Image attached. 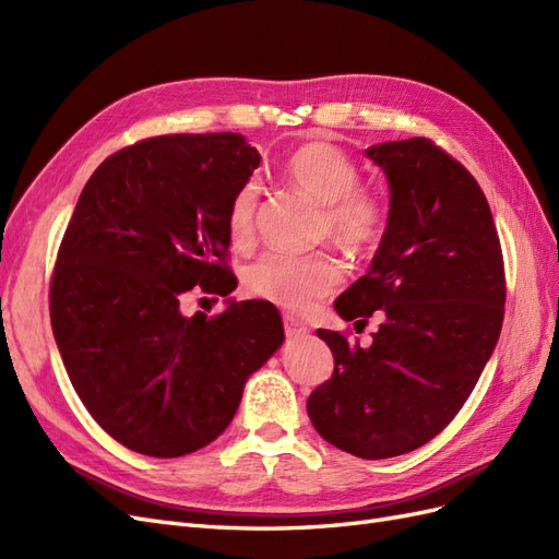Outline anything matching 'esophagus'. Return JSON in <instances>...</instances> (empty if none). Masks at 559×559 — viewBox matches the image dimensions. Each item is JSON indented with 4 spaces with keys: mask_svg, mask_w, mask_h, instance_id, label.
Instances as JSON below:
<instances>
[{
    "mask_svg": "<svg viewBox=\"0 0 559 559\" xmlns=\"http://www.w3.org/2000/svg\"><path fill=\"white\" fill-rule=\"evenodd\" d=\"M284 331H286V335L294 337V341H298V337H306L310 333V329L294 314H284Z\"/></svg>",
    "mask_w": 559,
    "mask_h": 559,
    "instance_id": "34e87169",
    "label": "esophagus"
}]
</instances>
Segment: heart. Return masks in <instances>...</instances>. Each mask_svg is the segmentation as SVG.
<instances>
[{
  "mask_svg": "<svg viewBox=\"0 0 559 559\" xmlns=\"http://www.w3.org/2000/svg\"><path fill=\"white\" fill-rule=\"evenodd\" d=\"M286 181L319 205V235L349 253H364L382 238L386 207L373 193L359 191V167L326 142L300 146L284 165ZM259 186L249 181L233 195L226 228L233 245L247 247L257 233ZM343 280L331 253L270 251L245 270V286L263 300L289 310H308Z\"/></svg>",
  "mask_w": 559,
  "mask_h": 559,
  "instance_id": "heart-1",
  "label": "heart"
}]
</instances>
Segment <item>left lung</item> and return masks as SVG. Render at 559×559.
Masks as SVG:
<instances>
[{
	"instance_id": "left-lung-1",
	"label": "left lung",
	"mask_w": 559,
	"mask_h": 559,
	"mask_svg": "<svg viewBox=\"0 0 559 559\" xmlns=\"http://www.w3.org/2000/svg\"><path fill=\"white\" fill-rule=\"evenodd\" d=\"M389 183V214L368 273L335 298L345 321L382 324L361 347L319 329L335 370L308 399L317 433L361 460L429 443L476 386L497 347L506 280L478 181L431 140L368 146Z\"/></svg>"
}]
</instances>
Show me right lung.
Returning a JSON list of instances; mask_svg holds the SVG:
<instances>
[{
    "label": "right lung",
    "mask_w": 559,
    "mask_h": 559,
    "mask_svg": "<svg viewBox=\"0 0 559 559\" xmlns=\"http://www.w3.org/2000/svg\"><path fill=\"white\" fill-rule=\"evenodd\" d=\"M261 165L238 132L163 134L121 148L83 186L50 284V326L93 419L148 456L222 436L245 384L284 343L267 300L181 312L200 284L228 296L233 195Z\"/></svg>",
    "instance_id": "1"
}]
</instances>
